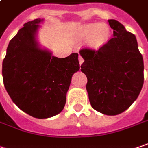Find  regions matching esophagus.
Here are the masks:
<instances>
[{
	"instance_id": "esophagus-1",
	"label": "esophagus",
	"mask_w": 148,
	"mask_h": 148,
	"mask_svg": "<svg viewBox=\"0 0 148 148\" xmlns=\"http://www.w3.org/2000/svg\"><path fill=\"white\" fill-rule=\"evenodd\" d=\"M78 61H79V63H80V65H82L83 62H84V59L81 56H79V57H78Z\"/></svg>"
}]
</instances>
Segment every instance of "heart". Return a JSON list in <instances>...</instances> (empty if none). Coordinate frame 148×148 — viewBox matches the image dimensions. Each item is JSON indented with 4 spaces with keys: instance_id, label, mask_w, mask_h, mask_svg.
Wrapping results in <instances>:
<instances>
[{
    "instance_id": "1",
    "label": "heart",
    "mask_w": 148,
    "mask_h": 148,
    "mask_svg": "<svg viewBox=\"0 0 148 148\" xmlns=\"http://www.w3.org/2000/svg\"><path fill=\"white\" fill-rule=\"evenodd\" d=\"M110 28L104 23H87L78 27L76 39L79 41H88L92 48H99L107 43L110 36Z\"/></svg>"
}]
</instances>
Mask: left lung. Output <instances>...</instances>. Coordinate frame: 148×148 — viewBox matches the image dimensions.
<instances>
[{
    "mask_svg": "<svg viewBox=\"0 0 148 148\" xmlns=\"http://www.w3.org/2000/svg\"><path fill=\"white\" fill-rule=\"evenodd\" d=\"M113 37L97 51L83 48L81 71L87 77L86 91L92 107L115 116L136 101L144 82L143 58L135 35L116 20H108Z\"/></svg>",
    "mask_w": 148,
    "mask_h": 148,
    "instance_id": "left-lung-1",
    "label": "left lung"
}]
</instances>
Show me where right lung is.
I'll return each mask as SVG.
<instances>
[{"mask_svg":"<svg viewBox=\"0 0 148 148\" xmlns=\"http://www.w3.org/2000/svg\"><path fill=\"white\" fill-rule=\"evenodd\" d=\"M43 19L24 24L11 39L2 62L4 86L13 102L36 118L59 114L72 75L80 69L77 53L58 58L40 47L36 33Z\"/></svg>","mask_w":148,"mask_h":148,"instance_id":"1","label":"right lung"}]
</instances>
